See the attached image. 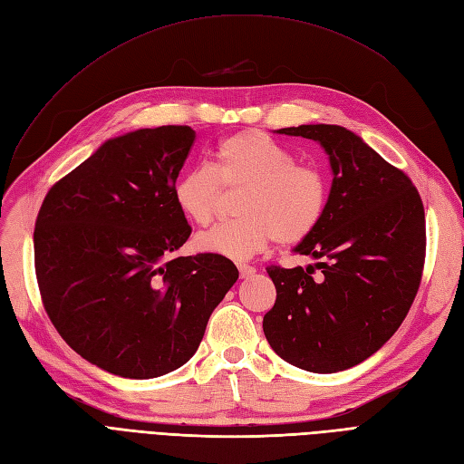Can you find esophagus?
I'll use <instances>...</instances> for the list:
<instances>
[{
  "label": "esophagus",
  "instance_id": "1",
  "mask_svg": "<svg viewBox=\"0 0 464 464\" xmlns=\"http://www.w3.org/2000/svg\"><path fill=\"white\" fill-rule=\"evenodd\" d=\"M237 269H240V276L242 278H249V276L256 275V269L251 265H240V266H237Z\"/></svg>",
  "mask_w": 464,
  "mask_h": 464
}]
</instances>
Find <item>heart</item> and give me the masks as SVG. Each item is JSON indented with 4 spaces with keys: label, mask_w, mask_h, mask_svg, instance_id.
<instances>
[{
    "label": "heart",
    "mask_w": 464,
    "mask_h": 464,
    "mask_svg": "<svg viewBox=\"0 0 464 464\" xmlns=\"http://www.w3.org/2000/svg\"><path fill=\"white\" fill-rule=\"evenodd\" d=\"M224 191H244L236 222L218 224L195 237V247L242 261L273 240L298 246L321 224L329 205V178L321 166L296 162L294 152L271 135L247 130L222 139L213 166H198L174 184L181 215L208 227L224 203Z\"/></svg>",
    "instance_id": "obj_1"
}]
</instances>
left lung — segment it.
Returning <instances> with one entry per match:
<instances>
[{"mask_svg":"<svg viewBox=\"0 0 464 464\" xmlns=\"http://www.w3.org/2000/svg\"><path fill=\"white\" fill-rule=\"evenodd\" d=\"M278 133L319 141L334 178L325 217L294 249L317 263L266 266L276 300L263 331L292 366L343 372L377 353L411 310L426 261L424 205L401 168L341 125Z\"/></svg>","mask_w":464,"mask_h":464,"instance_id":"left-lung-1","label":"left lung"}]
</instances>
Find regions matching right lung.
<instances>
[{
  "label": "right lung",
  "mask_w": 464,
  "mask_h": 464,
  "mask_svg": "<svg viewBox=\"0 0 464 464\" xmlns=\"http://www.w3.org/2000/svg\"><path fill=\"white\" fill-rule=\"evenodd\" d=\"M193 143L189 125L110 139L55 181L38 210L42 305L77 354L114 375L184 366L237 280L222 256H176L191 227L174 184Z\"/></svg>",
  "instance_id": "right-lung-1"
}]
</instances>
